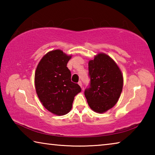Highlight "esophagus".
Masks as SVG:
<instances>
[{"label": "esophagus", "instance_id": "1", "mask_svg": "<svg viewBox=\"0 0 155 155\" xmlns=\"http://www.w3.org/2000/svg\"><path fill=\"white\" fill-rule=\"evenodd\" d=\"M78 85H79L81 86V87L83 89V87H82V82H81V81H79V82L78 83Z\"/></svg>", "mask_w": 155, "mask_h": 155}]
</instances>
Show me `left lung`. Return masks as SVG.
I'll use <instances>...</instances> for the list:
<instances>
[{
    "label": "left lung",
    "mask_w": 155,
    "mask_h": 155,
    "mask_svg": "<svg viewBox=\"0 0 155 155\" xmlns=\"http://www.w3.org/2000/svg\"><path fill=\"white\" fill-rule=\"evenodd\" d=\"M90 87L85 91L87 103L98 114L114 107L123 87V74L118 65L107 54L100 52L88 63Z\"/></svg>",
    "instance_id": "obj_1"
}]
</instances>
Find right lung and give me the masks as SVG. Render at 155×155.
<instances>
[{"instance_id":"1","label":"right lung","mask_w":155,"mask_h":155,"mask_svg":"<svg viewBox=\"0 0 155 155\" xmlns=\"http://www.w3.org/2000/svg\"><path fill=\"white\" fill-rule=\"evenodd\" d=\"M71 57L59 49L49 51L35 72V90L41 103L57 115L69 113L74 96L81 91L80 86L71 81V72L67 68Z\"/></svg>"}]
</instances>
